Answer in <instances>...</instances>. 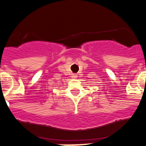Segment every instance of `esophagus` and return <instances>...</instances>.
I'll return each instance as SVG.
<instances>
[{
    "mask_svg": "<svg viewBox=\"0 0 146 146\" xmlns=\"http://www.w3.org/2000/svg\"><path fill=\"white\" fill-rule=\"evenodd\" d=\"M77 75H76V74H72L71 75V78H73V79H76V78H77Z\"/></svg>",
    "mask_w": 146,
    "mask_h": 146,
    "instance_id": "esophagus-1",
    "label": "esophagus"
}]
</instances>
